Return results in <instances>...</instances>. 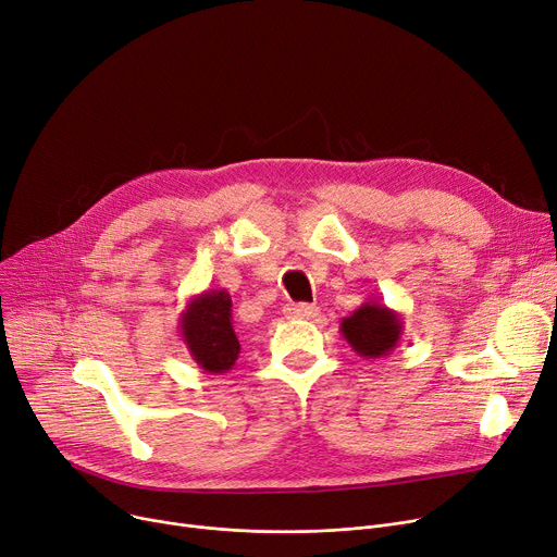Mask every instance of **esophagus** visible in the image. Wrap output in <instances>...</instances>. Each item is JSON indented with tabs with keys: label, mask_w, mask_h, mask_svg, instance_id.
<instances>
[{
	"label": "esophagus",
	"mask_w": 557,
	"mask_h": 557,
	"mask_svg": "<svg viewBox=\"0 0 557 557\" xmlns=\"http://www.w3.org/2000/svg\"><path fill=\"white\" fill-rule=\"evenodd\" d=\"M319 314L317 306L310 304H289L285 306V317L287 319H314Z\"/></svg>",
	"instance_id": "1"
}]
</instances>
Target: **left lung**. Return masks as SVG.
<instances>
[{"label": "left lung", "mask_w": 557, "mask_h": 557, "mask_svg": "<svg viewBox=\"0 0 557 557\" xmlns=\"http://www.w3.org/2000/svg\"><path fill=\"white\" fill-rule=\"evenodd\" d=\"M403 314L380 301L362 304L339 323L342 337L359 357L367 359L391 355L403 337Z\"/></svg>", "instance_id": "8db88e82"}]
</instances>
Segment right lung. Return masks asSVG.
<instances>
[{"mask_svg":"<svg viewBox=\"0 0 557 557\" xmlns=\"http://www.w3.org/2000/svg\"><path fill=\"white\" fill-rule=\"evenodd\" d=\"M180 335L190 359L207 373L232 371L240 342L232 319V297L226 289H205L190 297L180 314Z\"/></svg>","mask_w":557,"mask_h":557,"instance_id":"add662e5","label":"right lung"}]
</instances>
